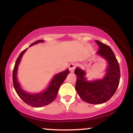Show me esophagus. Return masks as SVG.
I'll return each mask as SVG.
<instances>
[{
    "instance_id": "esophagus-1",
    "label": "esophagus",
    "mask_w": 133,
    "mask_h": 133,
    "mask_svg": "<svg viewBox=\"0 0 133 133\" xmlns=\"http://www.w3.org/2000/svg\"><path fill=\"white\" fill-rule=\"evenodd\" d=\"M76 64L75 63H71L69 65V71L71 72H73L76 68Z\"/></svg>"
}]
</instances>
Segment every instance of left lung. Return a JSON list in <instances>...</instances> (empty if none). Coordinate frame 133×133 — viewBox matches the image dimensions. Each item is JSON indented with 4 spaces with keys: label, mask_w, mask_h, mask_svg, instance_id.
Segmentation results:
<instances>
[{
    "label": "left lung",
    "mask_w": 133,
    "mask_h": 133,
    "mask_svg": "<svg viewBox=\"0 0 133 133\" xmlns=\"http://www.w3.org/2000/svg\"><path fill=\"white\" fill-rule=\"evenodd\" d=\"M99 45L97 54L108 61L109 66L106 76L101 80L89 82L84 77L85 72L78 68L76 69V89L79 96L86 103L99 104L106 103L116 92L120 81V69L118 61L111 47L99 41H96Z\"/></svg>",
    "instance_id": "1"
}]
</instances>
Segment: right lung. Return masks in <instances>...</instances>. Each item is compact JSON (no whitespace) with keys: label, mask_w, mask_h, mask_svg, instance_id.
Wrapping results in <instances>:
<instances>
[{"label":"right lung","mask_w":133,"mask_h":133,"mask_svg":"<svg viewBox=\"0 0 133 133\" xmlns=\"http://www.w3.org/2000/svg\"><path fill=\"white\" fill-rule=\"evenodd\" d=\"M44 42L42 40H38L34 43L30 44V46L34 45V44L38 43V42ZM27 49L24 50L17 59L16 64H15L13 72H12V81L14 88L16 90L17 94L18 96L24 101L27 104L29 105L32 107H42L44 106H46L49 104L55 99V98L57 96V94L58 91H59V88L61 85L62 84V82L64 81L66 77L69 74V71L67 69L66 71L62 72L59 73L54 76V78L49 84L45 91L42 93H39V94H30L29 93L25 92V91H23L21 89L20 85L17 80V71L18 65H19L20 61L22 58V55L26 51Z\"/></svg>","instance_id":"add662e5"}]
</instances>
